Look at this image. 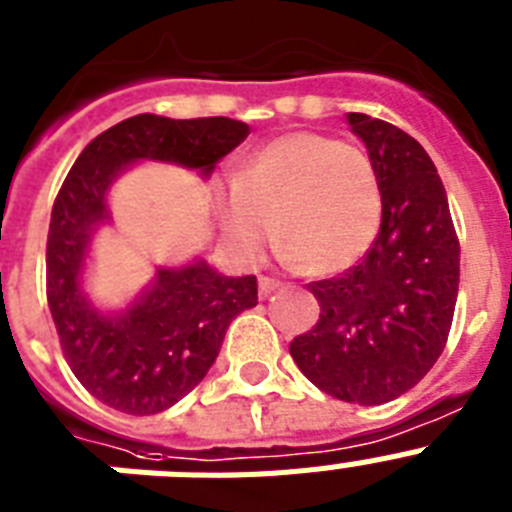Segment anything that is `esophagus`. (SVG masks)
I'll list each match as a JSON object with an SVG mask.
<instances>
[{
  "label": "esophagus",
  "instance_id": "obj_1",
  "mask_svg": "<svg viewBox=\"0 0 512 512\" xmlns=\"http://www.w3.org/2000/svg\"><path fill=\"white\" fill-rule=\"evenodd\" d=\"M283 283L281 281H275V278H268V275H262L260 278V299H268L270 293L278 291Z\"/></svg>",
  "mask_w": 512,
  "mask_h": 512
}]
</instances>
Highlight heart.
Wrapping results in <instances>:
<instances>
[{
	"instance_id": "obj_1",
	"label": "heart",
	"mask_w": 512,
	"mask_h": 512,
	"mask_svg": "<svg viewBox=\"0 0 512 512\" xmlns=\"http://www.w3.org/2000/svg\"><path fill=\"white\" fill-rule=\"evenodd\" d=\"M381 216L384 190L373 159L319 133H288L257 149L221 201L226 237L244 257L260 255L275 226L283 255L314 275L361 260Z\"/></svg>"
}]
</instances>
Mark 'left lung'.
Instances as JSON below:
<instances>
[{
    "instance_id": "1",
    "label": "left lung",
    "mask_w": 512,
    "mask_h": 512,
    "mask_svg": "<svg viewBox=\"0 0 512 512\" xmlns=\"http://www.w3.org/2000/svg\"><path fill=\"white\" fill-rule=\"evenodd\" d=\"M384 190L371 250L342 275L309 283L319 319L291 358L314 386L353 404L402 397L446 348L459 296V237L446 188L410 133L348 113Z\"/></svg>"
}]
</instances>
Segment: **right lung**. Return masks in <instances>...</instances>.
Segmentation results:
<instances>
[{
    "label": "right lung",
    "mask_w": 512,
    "mask_h": 512,
    "mask_svg": "<svg viewBox=\"0 0 512 512\" xmlns=\"http://www.w3.org/2000/svg\"><path fill=\"white\" fill-rule=\"evenodd\" d=\"M247 136V123L224 115H133L87 144L56 195L46 244L48 306L71 373L113 410L157 415L201 384L231 319L257 304V278H226L206 260L162 268L131 309L100 314L84 299L79 278L92 234L108 219L110 182L139 159L175 162L208 177Z\"/></svg>",
    "instance_id": "right-lung-1"
}]
</instances>
